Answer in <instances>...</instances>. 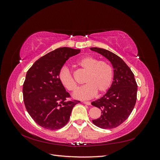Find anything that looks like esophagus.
Here are the masks:
<instances>
[{
	"label": "esophagus",
	"mask_w": 160,
	"mask_h": 160,
	"mask_svg": "<svg viewBox=\"0 0 160 160\" xmlns=\"http://www.w3.org/2000/svg\"><path fill=\"white\" fill-rule=\"evenodd\" d=\"M83 103L85 104V105H91L90 101H83Z\"/></svg>",
	"instance_id": "esophagus-1"
}]
</instances>
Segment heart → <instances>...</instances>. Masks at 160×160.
<instances>
[{"label": "heart", "mask_w": 160, "mask_h": 160, "mask_svg": "<svg viewBox=\"0 0 160 160\" xmlns=\"http://www.w3.org/2000/svg\"><path fill=\"white\" fill-rule=\"evenodd\" d=\"M77 64L88 72L85 79L86 84L76 91L73 94L75 98L89 99L93 98L97 92L99 94L103 93L109 89L113 80V71L107 62L88 56L79 59ZM58 77L61 83L67 89L74 91L77 89V84L68 67H61Z\"/></svg>", "instance_id": "heart-1"}]
</instances>
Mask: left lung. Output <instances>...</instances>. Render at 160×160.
<instances>
[{"mask_svg": "<svg viewBox=\"0 0 160 160\" xmlns=\"http://www.w3.org/2000/svg\"><path fill=\"white\" fill-rule=\"evenodd\" d=\"M90 49L108 59L113 69L110 88L102 98L91 103L101 109V117L92 122L100 128H114L124 122L133 111L136 103L138 85L132 70L119 57L101 48Z\"/></svg>", "mask_w": 160, "mask_h": 160, "instance_id": "obj_1", "label": "left lung"}]
</instances>
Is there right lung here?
Masks as SVG:
<instances>
[{"mask_svg": "<svg viewBox=\"0 0 160 160\" xmlns=\"http://www.w3.org/2000/svg\"><path fill=\"white\" fill-rule=\"evenodd\" d=\"M80 49L61 47L41 57L28 70L22 88L28 114L40 126L59 129L69 122L74 106L80 101L67 100L69 93L59 79V72L69 58Z\"/></svg>", "mask_w": 160, "mask_h": 160, "instance_id": "1", "label": "right lung"}]
</instances>
